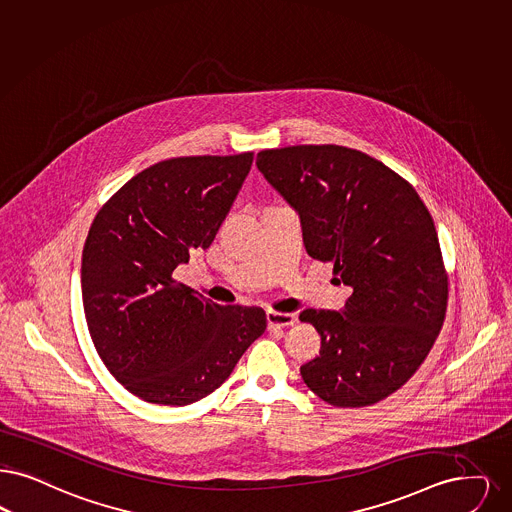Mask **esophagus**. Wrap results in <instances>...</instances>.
I'll return each mask as SVG.
<instances>
[{
	"instance_id": "esophagus-1",
	"label": "esophagus",
	"mask_w": 512,
	"mask_h": 512,
	"mask_svg": "<svg viewBox=\"0 0 512 512\" xmlns=\"http://www.w3.org/2000/svg\"><path fill=\"white\" fill-rule=\"evenodd\" d=\"M295 322H297V316H295V314H289V312H274V310H268V312H266V324H268V329L287 328V326H293Z\"/></svg>"
}]
</instances>
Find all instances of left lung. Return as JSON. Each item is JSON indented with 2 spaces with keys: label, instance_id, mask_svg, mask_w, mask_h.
I'll return each instance as SVG.
<instances>
[{
  "label": "left lung",
  "instance_id": "obj_1",
  "mask_svg": "<svg viewBox=\"0 0 512 512\" xmlns=\"http://www.w3.org/2000/svg\"><path fill=\"white\" fill-rule=\"evenodd\" d=\"M257 167L303 223L307 253L352 287L345 308L299 314L322 337L301 366L308 389L364 408L425 362L448 307V276L429 209L387 165L337 144L261 150Z\"/></svg>",
  "mask_w": 512,
  "mask_h": 512
}]
</instances>
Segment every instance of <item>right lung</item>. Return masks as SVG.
Here are the masks:
<instances>
[{
	"label": "right lung",
	"instance_id": "add662e5",
	"mask_svg": "<svg viewBox=\"0 0 512 512\" xmlns=\"http://www.w3.org/2000/svg\"><path fill=\"white\" fill-rule=\"evenodd\" d=\"M253 164L171 158L135 175L101 207L82 255L83 310L106 369L131 394L186 406L219 389L265 333V310L217 305L173 280L215 240Z\"/></svg>",
	"mask_w": 512,
	"mask_h": 512
}]
</instances>
